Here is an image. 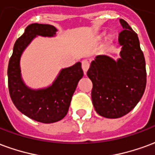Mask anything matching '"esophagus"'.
<instances>
[{
    "label": "esophagus",
    "instance_id": "34e87169",
    "mask_svg": "<svg viewBox=\"0 0 155 155\" xmlns=\"http://www.w3.org/2000/svg\"><path fill=\"white\" fill-rule=\"evenodd\" d=\"M81 66H82V70L84 71V74H86V71H88V69L90 67V63H89V61H86V60H84V61H82Z\"/></svg>",
    "mask_w": 155,
    "mask_h": 155
}]
</instances>
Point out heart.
<instances>
[{"instance_id": "heart-1", "label": "heart", "mask_w": 155, "mask_h": 155, "mask_svg": "<svg viewBox=\"0 0 155 155\" xmlns=\"http://www.w3.org/2000/svg\"><path fill=\"white\" fill-rule=\"evenodd\" d=\"M112 40H113V35H111V34H109V35L105 37V41H106V42H110Z\"/></svg>"}]
</instances>
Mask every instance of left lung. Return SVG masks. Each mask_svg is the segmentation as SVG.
Returning <instances> with one entry per match:
<instances>
[{"instance_id":"obj_1","label":"left lung","mask_w":155,"mask_h":155,"mask_svg":"<svg viewBox=\"0 0 155 155\" xmlns=\"http://www.w3.org/2000/svg\"><path fill=\"white\" fill-rule=\"evenodd\" d=\"M119 34L122 46L120 58L97 55L87 71L93 84L91 98L95 111L101 116L116 119L135 107L146 87L145 60L138 35L123 19Z\"/></svg>"}]
</instances>
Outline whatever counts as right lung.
<instances>
[{
  "label": "right lung",
  "mask_w": 155,
  "mask_h": 155,
  "mask_svg": "<svg viewBox=\"0 0 155 155\" xmlns=\"http://www.w3.org/2000/svg\"><path fill=\"white\" fill-rule=\"evenodd\" d=\"M57 30L51 25L31 24L19 37L13 48L8 64V88L12 101L17 110L32 120L51 124L62 120L71 104L78 82L83 77L81 62L62 69L51 86L32 90L23 82L20 60L23 51L36 35L52 37Z\"/></svg>",
  "instance_id": "obj_1"
}]
</instances>
